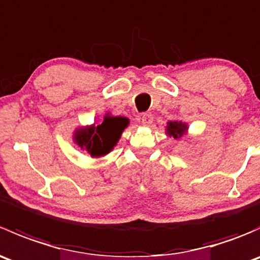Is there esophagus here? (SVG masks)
Instances as JSON below:
<instances>
[{
  "label": "esophagus",
  "instance_id": "obj_1",
  "mask_svg": "<svg viewBox=\"0 0 260 260\" xmlns=\"http://www.w3.org/2000/svg\"><path fill=\"white\" fill-rule=\"evenodd\" d=\"M141 122H142L143 125H151L152 122H153V117H152L151 113H145L141 117Z\"/></svg>",
  "mask_w": 260,
  "mask_h": 260
}]
</instances>
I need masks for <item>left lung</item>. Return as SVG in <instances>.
<instances>
[{
	"instance_id": "obj_1",
	"label": "left lung",
	"mask_w": 260,
	"mask_h": 260,
	"mask_svg": "<svg viewBox=\"0 0 260 260\" xmlns=\"http://www.w3.org/2000/svg\"><path fill=\"white\" fill-rule=\"evenodd\" d=\"M186 131H187V124L186 123H182V122H177V120H170L169 123H167V135L170 136V137H174V138H181L183 135L186 133Z\"/></svg>"
}]
</instances>
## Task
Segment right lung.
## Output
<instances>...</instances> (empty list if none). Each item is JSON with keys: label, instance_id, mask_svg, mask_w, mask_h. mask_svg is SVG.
I'll return each instance as SVG.
<instances>
[{"label": "right lung", "instance_id": "obj_1", "mask_svg": "<svg viewBox=\"0 0 260 260\" xmlns=\"http://www.w3.org/2000/svg\"><path fill=\"white\" fill-rule=\"evenodd\" d=\"M128 123L129 120L124 117L106 115L101 124L75 131L74 141L80 148L86 149L91 157L104 156L117 145L123 129L127 127Z\"/></svg>", "mask_w": 260, "mask_h": 260}]
</instances>
